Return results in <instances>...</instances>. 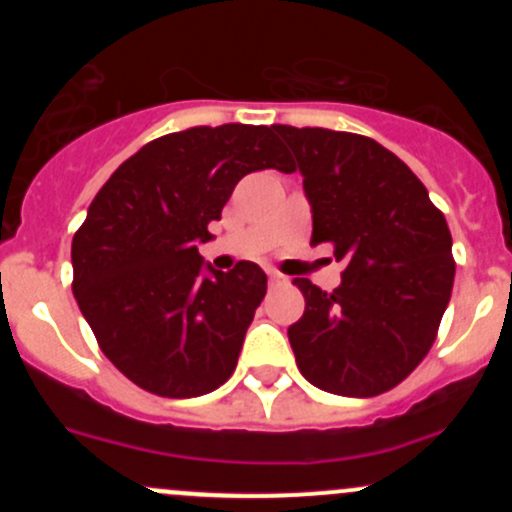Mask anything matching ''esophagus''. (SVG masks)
<instances>
[{
    "label": "esophagus",
    "mask_w": 512,
    "mask_h": 512,
    "mask_svg": "<svg viewBox=\"0 0 512 512\" xmlns=\"http://www.w3.org/2000/svg\"><path fill=\"white\" fill-rule=\"evenodd\" d=\"M270 285H272V287L287 285V277L280 275V272H272V270H270Z\"/></svg>",
    "instance_id": "obj_1"
}]
</instances>
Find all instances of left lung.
<instances>
[{"label":"left lung","mask_w":512,"mask_h":512,"mask_svg":"<svg viewBox=\"0 0 512 512\" xmlns=\"http://www.w3.org/2000/svg\"><path fill=\"white\" fill-rule=\"evenodd\" d=\"M292 148L312 205V245L347 262L324 292L304 277V314L287 329L299 371L339 396L384 394L436 342L456 262L451 230L414 170L374 138L272 126Z\"/></svg>","instance_id":"obj_1"}]
</instances>
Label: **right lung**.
I'll return each instance as SVG.
<instances>
[{"instance_id":"right-lung-1","label":"right lung","mask_w":512,"mask_h":512,"mask_svg":"<svg viewBox=\"0 0 512 512\" xmlns=\"http://www.w3.org/2000/svg\"><path fill=\"white\" fill-rule=\"evenodd\" d=\"M265 168H292L272 126H195L146 143L89 205L71 287L101 352L141 389L190 399L235 371L267 275L247 260L205 267L198 247L237 180Z\"/></svg>"}]
</instances>
